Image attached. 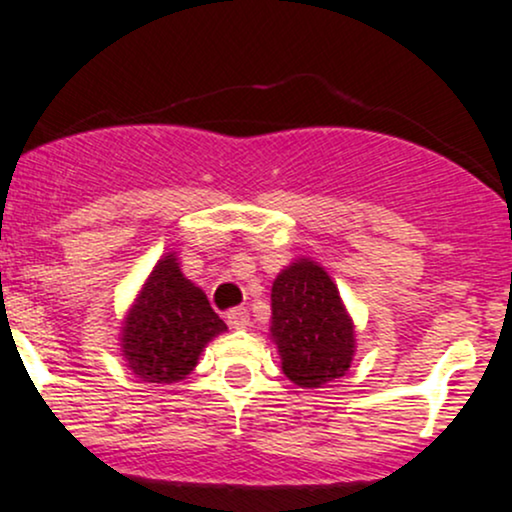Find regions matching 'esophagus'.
<instances>
[{"mask_svg": "<svg viewBox=\"0 0 512 512\" xmlns=\"http://www.w3.org/2000/svg\"><path fill=\"white\" fill-rule=\"evenodd\" d=\"M228 325H231L233 330H245V327L250 325V313L245 308H233L231 313H228Z\"/></svg>", "mask_w": 512, "mask_h": 512, "instance_id": "esophagus-1", "label": "esophagus"}]
</instances>
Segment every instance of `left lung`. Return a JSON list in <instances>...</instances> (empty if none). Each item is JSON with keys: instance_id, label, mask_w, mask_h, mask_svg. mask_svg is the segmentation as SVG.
<instances>
[{"instance_id": "1", "label": "left lung", "mask_w": 512, "mask_h": 512, "mask_svg": "<svg viewBox=\"0 0 512 512\" xmlns=\"http://www.w3.org/2000/svg\"><path fill=\"white\" fill-rule=\"evenodd\" d=\"M269 334L281 370L298 387L332 383L354 361V322L330 274L308 257H298L274 279Z\"/></svg>"}]
</instances>
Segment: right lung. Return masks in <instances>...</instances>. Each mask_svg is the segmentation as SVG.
I'll use <instances>...</instances> for the list:
<instances>
[{
	"instance_id": "1",
	"label": "right lung",
	"mask_w": 512,
	"mask_h": 512,
	"mask_svg": "<svg viewBox=\"0 0 512 512\" xmlns=\"http://www.w3.org/2000/svg\"><path fill=\"white\" fill-rule=\"evenodd\" d=\"M221 332L226 325L211 310L207 293L180 272L178 255L168 252L151 269L122 322V358L142 383H178Z\"/></svg>"
}]
</instances>
